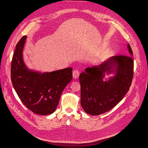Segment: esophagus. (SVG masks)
Instances as JSON below:
<instances>
[{"label": "esophagus", "instance_id": "esophagus-1", "mask_svg": "<svg viewBox=\"0 0 148 148\" xmlns=\"http://www.w3.org/2000/svg\"><path fill=\"white\" fill-rule=\"evenodd\" d=\"M73 77L74 79H78L79 77V75H80V73L78 70H74L73 72Z\"/></svg>", "mask_w": 148, "mask_h": 148}]
</instances>
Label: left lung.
Segmentation results:
<instances>
[{"mask_svg":"<svg viewBox=\"0 0 148 148\" xmlns=\"http://www.w3.org/2000/svg\"><path fill=\"white\" fill-rule=\"evenodd\" d=\"M131 56L133 52L127 45ZM117 66L116 75L107 82L103 79L105 73H111ZM134 75V61L129 56H114L99 66L87 68L79 76L80 103L86 113L99 115L110 111L121 101L129 90Z\"/></svg>","mask_w":148,"mask_h":148,"instance_id":"left-lung-1","label":"left lung"}]
</instances>
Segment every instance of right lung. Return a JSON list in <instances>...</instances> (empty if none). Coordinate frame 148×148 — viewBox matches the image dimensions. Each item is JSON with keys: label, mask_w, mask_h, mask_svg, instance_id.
I'll return each mask as SVG.
<instances>
[{"label": "right lung", "mask_w": 148, "mask_h": 148, "mask_svg": "<svg viewBox=\"0 0 148 148\" xmlns=\"http://www.w3.org/2000/svg\"><path fill=\"white\" fill-rule=\"evenodd\" d=\"M26 36L16 46L11 65V79L21 101L34 113L48 115L54 112L62 92L73 78V68L39 73L29 70L23 59Z\"/></svg>", "instance_id": "obj_1"}]
</instances>
